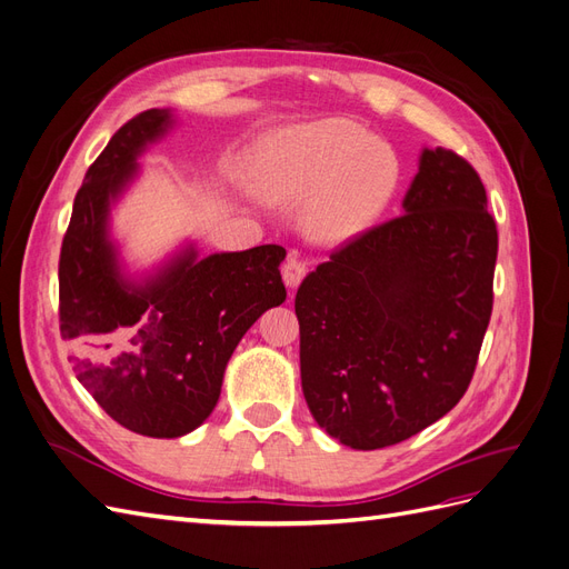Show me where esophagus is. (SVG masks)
<instances>
[{
  "label": "esophagus",
  "mask_w": 569,
  "mask_h": 569,
  "mask_svg": "<svg viewBox=\"0 0 569 569\" xmlns=\"http://www.w3.org/2000/svg\"><path fill=\"white\" fill-rule=\"evenodd\" d=\"M306 272H308V261H303L299 253H289L284 266H282V280H284V284L289 289H297L299 282L303 280Z\"/></svg>",
  "instance_id": "34e87169"
}]
</instances>
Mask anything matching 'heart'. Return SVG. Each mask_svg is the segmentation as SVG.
Returning a JSON list of instances; mask_svg holds the SVG:
<instances>
[{
	"label": "heart",
	"instance_id": "b5f03b06",
	"mask_svg": "<svg viewBox=\"0 0 569 569\" xmlns=\"http://www.w3.org/2000/svg\"><path fill=\"white\" fill-rule=\"evenodd\" d=\"M396 180L391 147L347 118L284 128L266 137L249 161V184L263 201H303L301 228L318 244H347L370 230Z\"/></svg>",
	"mask_w": 569,
	"mask_h": 569
}]
</instances>
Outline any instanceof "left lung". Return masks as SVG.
<instances>
[{
    "label": "left lung",
    "instance_id": "8db88e82",
    "mask_svg": "<svg viewBox=\"0 0 569 569\" xmlns=\"http://www.w3.org/2000/svg\"><path fill=\"white\" fill-rule=\"evenodd\" d=\"M498 232L477 170L422 149L403 216L351 239L301 282V389L339 443L375 451L468 391L493 306Z\"/></svg>",
    "mask_w": 569,
    "mask_h": 569
}]
</instances>
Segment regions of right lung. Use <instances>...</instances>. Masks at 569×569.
Listing matches in <instances>:
<instances>
[{
  "instance_id": "add662e5",
  "label": "right lung",
  "mask_w": 569,
  "mask_h": 569,
  "mask_svg": "<svg viewBox=\"0 0 569 569\" xmlns=\"http://www.w3.org/2000/svg\"><path fill=\"white\" fill-rule=\"evenodd\" d=\"M173 126V111L149 109L111 137L78 189L59 258L61 337L80 385L118 425L157 439L211 416L239 339L287 299L278 244L206 258L187 244L142 278L126 272L111 206Z\"/></svg>"
}]
</instances>
